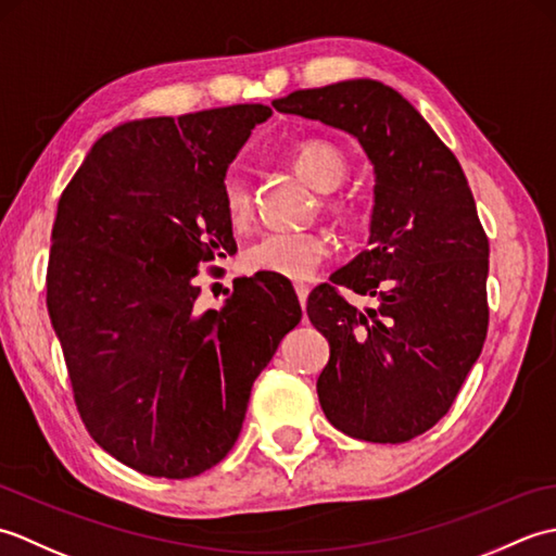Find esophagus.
I'll return each instance as SVG.
<instances>
[{
    "label": "esophagus",
    "instance_id": "34e87169",
    "mask_svg": "<svg viewBox=\"0 0 556 556\" xmlns=\"http://www.w3.org/2000/svg\"><path fill=\"white\" fill-rule=\"evenodd\" d=\"M308 293H311L308 287H305V285H296V296H299V303L303 305V308H305V301H308Z\"/></svg>",
    "mask_w": 556,
    "mask_h": 556
}]
</instances>
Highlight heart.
<instances>
[{"label": "heart", "instance_id": "1", "mask_svg": "<svg viewBox=\"0 0 556 556\" xmlns=\"http://www.w3.org/2000/svg\"><path fill=\"white\" fill-rule=\"evenodd\" d=\"M291 164L315 191L329 193L344 184L349 164L344 155L325 140H303L291 152ZM224 212L241 224L251 212V191L239 169L227 172L222 181ZM337 215H346L344 203H332ZM329 255V239L315 231H269L245 248L243 269L248 275H277L285 279H308Z\"/></svg>", "mask_w": 556, "mask_h": 556}]
</instances>
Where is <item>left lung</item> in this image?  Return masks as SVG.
I'll return each instance as SVG.
<instances>
[{"label": "left lung", "mask_w": 556, "mask_h": 556, "mask_svg": "<svg viewBox=\"0 0 556 556\" xmlns=\"http://www.w3.org/2000/svg\"><path fill=\"white\" fill-rule=\"evenodd\" d=\"M271 104L351 134L372 162L370 248L308 296L311 323L329 341L317 396L344 434L408 442L446 416L488 337L490 243L466 174L380 80L296 90ZM339 286L374 305L356 309Z\"/></svg>", "instance_id": "left-lung-1"}]
</instances>
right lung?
Listing matches in <instances>:
<instances>
[{"label":"right lung","instance_id":"1","mask_svg":"<svg viewBox=\"0 0 556 556\" xmlns=\"http://www.w3.org/2000/svg\"><path fill=\"white\" fill-rule=\"evenodd\" d=\"M269 116L267 104H231L122 124L59 198L47 311L86 430L138 473L184 480L217 466L255 377L301 323L277 275L233 281L222 311L195 305L193 277L236 253L227 167Z\"/></svg>","mask_w":556,"mask_h":556}]
</instances>
